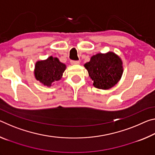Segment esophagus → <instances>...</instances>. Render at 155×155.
Segmentation results:
<instances>
[{
  "instance_id": "esophagus-1",
  "label": "esophagus",
  "mask_w": 155,
  "mask_h": 155,
  "mask_svg": "<svg viewBox=\"0 0 155 155\" xmlns=\"http://www.w3.org/2000/svg\"><path fill=\"white\" fill-rule=\"evenodd\" d=\"M72 65H78L80 64V61H70Z\"/></svg>"
}]
</instances>
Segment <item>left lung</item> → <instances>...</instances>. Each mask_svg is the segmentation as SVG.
Wrapping results in <instances>:
<instances>
[{"label": "left lung", "mask_w": 155, "mask_h": 155, "mask_svg": "<svg viewBox=\"0 0 155 155\" xmlns=\"http://www.w3.org/2000/svg\"><path fill=\"white\" fill-rule=\"evenodd\" d=\"M84 66L94 81L95 87L109 90L117 84L123 73L122 59L113 52L98 53Z\"/></svg>", "instance_id": "left-lung-1"}]
</instances>
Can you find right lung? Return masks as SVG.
Wrapping results in <instances>:
<instances>
[{
	"label": "right lung",
	"mask_w": 155,
	"mask_h": 155,
	"mask_svg": "<svg viewBox=\"0 0 155 155\" xmlns=\"http://www.w3.org/2000/svg\"><path fill=\"white\" fill-rule=\"evenodd\" d=\"M65 68L66 65L58 58L51 56L46 60L36 62L34 74L36 79L44 85L51 87L52 83L61 79Z\"/></svg>",
	"instance_id": "right-lung-1"
}]
</instances>
